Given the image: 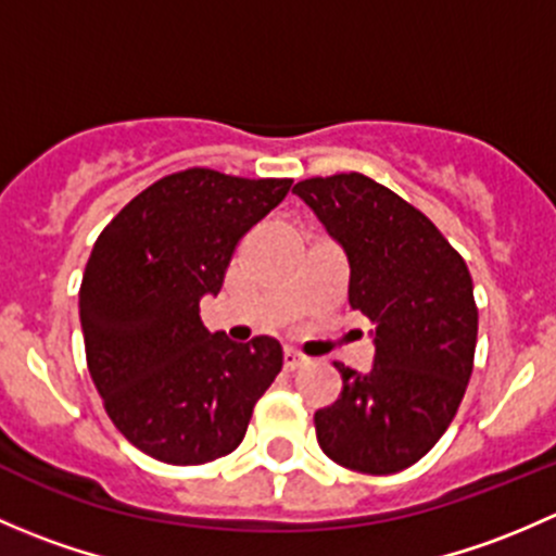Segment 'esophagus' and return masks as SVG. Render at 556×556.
<instances>
[{"label": "esophagus", "instance_id": "obj_1", "mask_svg": "<svg viewBox=\"0 0 556 556\" xmlns=\"http://www.w3.org/2000/svg\"><path fill=\"white\" fill-rule=\"evenodd\" d=\"M285 371H295V368H301L306 363V357L301 355V352H295V350H285Z\"/></svg>", "mask_w": 556, "mask_h": 556}]
</instances>
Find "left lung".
I'll list each match as a JSON object with an SVG mask.
<instances>
[{"instance_id": "obj_1", "label": "left lung", "mask_w": 556, "mask_h": 556, "mask_svg": "<svg viewBox=\"0 0 556 556\" xmlns=\"http://www.w3.org/2000/svg\"><path fill=\"white\" fill-rule=\"evenodd\" d=\"M350 261V306L374 325V366L333 363L341 395L314 414L319 450L387 476L435 446L473 371L479 309L463 255L408 201L361 172L293 185Z\"/></svg>"}]
</instances>
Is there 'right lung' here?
<instances>
[{
	"label": "right lung",
	"mask_w": 556,
	"mask_h": 556,
	"mask_svg": "<svg viewBox=\"0 0 556 556\" xmlns=\"http://www.w3.org/2000/svg\"><path fill=\"white\" fill-rule=\"evenodd\" d=\"M290 185L193 166L134 195L99 233L80 285L86 361L112 425L139 452L204 465L242 444L282 346L210 333L199 301L220 293L239 239Z\"/></svg>",
	"instance_id": "right-lung-1"
}]
</instances>
